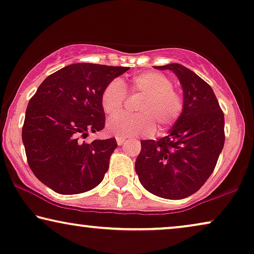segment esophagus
<instances>
[{"instance_id": "34e87169", "label": "esophagus", "mask_w": 254, "mask_h": 254, "mask_svg": "<svg viewBox=\"0 0 254 254\" xmlns=\"http://www.w3.org/2000/svg\"><path fill=\"white\" fill-rule=\"evenodd\" d=\"M116 141H117V145H123L124 141H126V139H124L123 137H116Z\"/></svg>"}]
</instances>
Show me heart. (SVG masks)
<instances>
[{
    "instance_id": "1",
    "label": "heart",
    "mask_w": 254,
    "mask_h": 254,
    "mask_svg": "<svg viewBox=\"0 0 254 254\" xmlns=\"http://www.w3.org/2000/svg\"><path fill=\"white\" fill-rule=\"evenodd\" d=\"M130 94L142 95L135 106L137 115H120L110 119L107 124L109 133L117 137L154 133L156 126L166 131L180 120L184 109L183 96L173 87V81L159 71H147L135 74L130 79ZM127 92L123 81L115 78L103 88L101 105L108 116L123 112Z\"/></svg>"
}]
</instances>
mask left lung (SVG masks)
I'll return each instance as SVG.
<instances>
[{"label":"left lung","instance_id":"left-lung-1","mask_svg":"<svg viewBox=\"0 0 254 254\" xmlns=\"http://www.w3.org/2000/svg\"><path fill=\"white\" fill-rule=\"evenodd\" d=\"M171 70L184 93V109L169 134L141 140L135 173L146 190L178 200L193 194L214 171L224 145V114L212 87L184 65L155 66Z\"/></svg>","mask_w":254,"mask_h":254}]
</instances>
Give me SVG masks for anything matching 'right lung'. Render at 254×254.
Instances as JSON below:
<instances>
[{"instance_id": "add662e5", "label": "right lung", "mask_w": 254, "mask_h": 254, "mask_svg": "<svg viewBox=\"0 0 254 254\" xmlns=\"http://www.w3.org/2000/svg\"><path fill=\"white\" fill-rule=\"evenodd\" d=\"M126 66L74 63L42 81L28 102L21 138L35 177L61 194L90 191L101 183L115 138L85 141L105 127L101 94Z\"/></svg>"}]
</instances>
